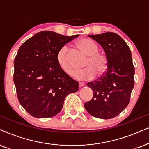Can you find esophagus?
<instances>
[{
  "label": "esophagus",
  "instance_id": "esophagus-1",
  "mask_svg": "<svg viewBox=\"0 0 149 149\" xmlns=\"http://www.w3.org/2000/svg\"><path fill=\"white\" fill-rule=\"evenodd\" d=\"M84 86V83H82V82L79 83V87H82V86Z\"/></svg>",
  "mask_w": 149,
  "mask_h": 149
}]
</instances>
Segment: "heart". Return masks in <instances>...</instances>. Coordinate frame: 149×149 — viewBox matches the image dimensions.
<instances>
[{"label": "heart", "mask_w": 149, "mask_h": 149, "mask_svg": "<svg viewBox=\"0 0 149 149\" xmlns=\"http://www.w3.org/2000/svg\"><path fill=\"white\" fill-rule=\"evenodd\" d=\"M77 45L88 56V59L85 65L86 68L77 71L75 77L79 80L87 81L94 78L96 73L99 76L104 74L108 69V59L104 54L99 52L97 44L91 39L83 38L78 41ZM56 59L61 69L67 74L71 76L74 70L69 57L68 47H61L57 53Z\"/></svg>", "instance_id": "obj_1"}]
</instances>
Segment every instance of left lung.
Instances as JSON below:
<instances>
[{
	"mask_svg": "<svg viewBox=\"0 0 149 149\" xmlns=\"http://www.w3.org/2000/svg\"><path fill=\"white\" fill-rule=\"evenodd\" d=\"M102 45L108 59L106 73L87 83L93 91L84 108L93 116L109 119L127 106L134 86V66L130 49L121 37L112 32L88 35Z\"/></svg>",
	"mask_w": 149,
	"mask_h": 149,
	"instance_id": "obj_1",
	"label": "left lung"
}]
</instances>
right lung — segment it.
Listing matches in <instances>:
<instances>
[{"mask_svg":"<svg viewBox=\"0 0 149 149\" xmlns=\"http://www.w3.org/2000/svg\"><path fill=\"white\" fill-rule=\"evenodd\" d=\"M78 36L41 31L19 48L13 82L19 104L31 116L52 117L62 110L67 95L78 91L79 83L61 69L56 59L61 47Z\"/></svg>","mask_w":149,"mask_h":149,"instance_id":"right-lung-1","label":"right lung"}]
</instances>
